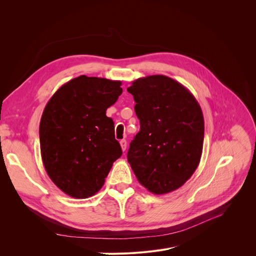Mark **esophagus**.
<instances>
[{"label": "esophagus", "instance_id": "34e87169", "mask_svg": "<svg viewBox=\"0 0 256 256\" xmlns=\"http://www.w3.org/2000/svg\"><path fill=\"white\" fill-rule=\"evenodd\" d=\"M126 145H128V143H126V140H121L120 141V146H121V150H122L124 152L126 150Z\"/></svg>", "mask_w": 256, "mask_h": 256}]
</instances>
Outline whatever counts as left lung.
<instances>
[{
    "label": "left lung",
    "mask_w": 256,
    "mask_h": 256,
    "mask_svg": "<svg viewBox=\"0 0 256 256\" xmlns=\"http://www.w3.org/2000/svg\"><path fill=\"white\" fill-rule=\"evenodd\" d=\"M128 91L140 120V132L130 144L128 163L150 192L176 191L193 176L202 154L201 108L184 85L163 74L134 80Z\"/></svg>",
    "instance_id": "left-lung-1"
}]
</instances>
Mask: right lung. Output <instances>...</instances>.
<instances>
[{"mask_svg": "<svg viewBox=\"0 0 256 256\" xmlns=\"http://www.w3.org/2000/svg\"><path fill=\"white\" fill-rule=\"evenodd\" d=\"M120 80L80 76L62 85L46 104L39 126L48 176L70 197L96 194L122 154L106 111L122 93Z\"/></svg>", "mask_w": 256, "mask_h": 256, "instance_id": "obj_1", "label": "right lung"}]
</instances>
